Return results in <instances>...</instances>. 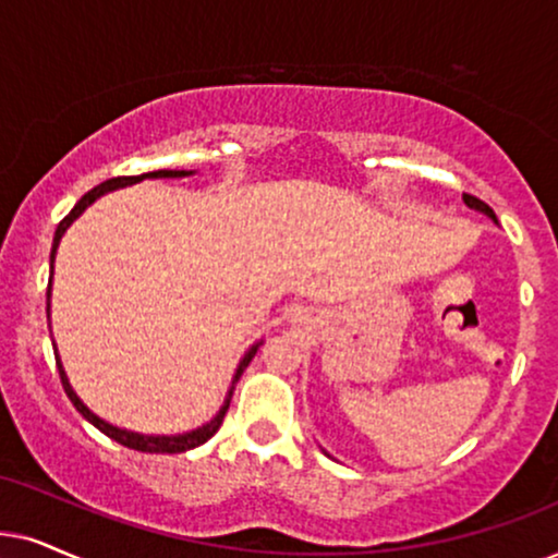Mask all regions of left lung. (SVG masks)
Returning a JSON list of instances; mask_svg holds the SVG:
<instances>
[{
  "instance_id": "left-lung-1",
  "label": "left lung",
  "mask_w": 558,
  "mask_h": 558,
  "mask_svg": "<svg viewBox=\"0 0 558 558\" xmlns=\"http://www.w3.org/2000/svg\"><path fill=\"white\" fill-rule=\"evenodd\" d=\"M464 204L466 206H470V209H477V211H482V214H487V217L489 219H493V221H497V217H495V211L493 209H489V206L485 204V202H480V198L477 196H470V193H464Z\"/></svg>"
}]
</instances>
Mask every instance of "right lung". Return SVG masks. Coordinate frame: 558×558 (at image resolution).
Masks as SVG:
<instances>
[{
  "label": "right lung",
  "mask_w": 558,
  "mask_h": 558,
  "mask_svg": "<svg viewBox=\"0 0 558 558\" xmlns=\"http://www.w3.org/2000/svg\"><path fill=\"white\" fill-rule=\"evenodd\" d=\"M185 175H193V170H153V173H143V175H122V178H111V181H104V183L96 185V189H92L88 193H84V196H81V202H78L76 206H73L69 217H65V219L61 221V225H58L56 236H53V250H50V280H48V316H50V286H53V259H56V250H58V244H61V236L65 234V229H69V227L73 225V221H76V219L81 217V214L86 211V206H92V204L96 202V198L104 196V193L122 189V185H132V183L143 181V178H185ZM259 344H263V341H257V344H252V347L247 349V354L242 356L240 367H236V373H234L232 388H229V392H227V400H225V405H221V411H219L217 415H214V418H211L209 423H204L202 428L189 430V434H175V436H147V434H135V430H128V428L111 426V423L99 418V415L92 413L84 403H81V398L76 396V392H73L69 377H65L63 365H61V360H58V356H56V365H58V373H61V383H63L65 396H69L71 403L76 405V411H78L81 415H84V418H86L88 423H94V426L99 428L101 434H107L109 439H114L117 444H122V447H128V449L145 451V454H181V451H189V449L202 447L204 441H209L211 436L217 434L219 426H221V421H225V415H227L229 400H232L234 385H236V380H240V377H242L244 369H247V365L252 362V356L257 354V347H259Z\"/></svg>",
  "instance_id": "right-lung-1"
}]
</instances>
